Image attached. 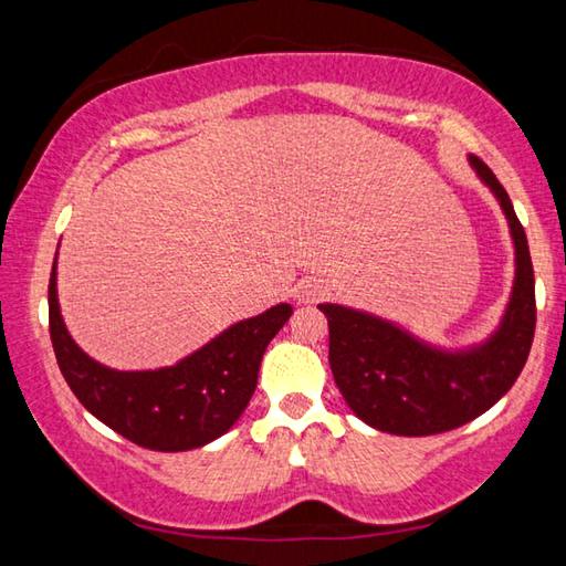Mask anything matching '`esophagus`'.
<instances>
[{"label": "esophagus", "mask_w": 566, "mask_h": 566, "mask_svg": "<svg viewBox=\"0 0 566 566\" xmlns=\"http://www.w3.org/2000/svg\"><path fill=\"white\" fill-rule=\"evenodd\" d=\"M324 294H327V284L319 280H304L296 284V302H302V304L319 302Z\"/></svg>", "instance_id": "esophagus-1"}]
</instances>
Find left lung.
I'll return each mask as SVG.
<instances>
[{
    "instance_id": "left-lung-1",
    "label": "left lung",
    "mask_w": 566,
    "mask_h": 566,
    "mask_svg": "<svg viewBox=\"0 0 566 566\" xmlns=\"http://www.w3.org/2000/svg\"><path fill=\"white\" fill-rule=\"evenodd\" d=\"M510 224L514 284L500 327L479 344L444 349L399 324L342 304H319L329 322V367L349 409L379 432L427 437L457 429L494 407L530 357L536 306L524 227L494 171L469 155Z\"/></svg>"
}]
</instances>
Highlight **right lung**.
Returning a JSON list of instances; mask_svg holds the SVG:
<instances>
[{
    "label": "right lung",
    "instance_id": "obj_1",
    "mask_svg": "<svg viewBox=\"0 0 566 566\" xmlns=\"http://www.w3.org/2000/svg\"><path fill=\"white\" fill-rule=\"evenodd\" d=\"M290 304L227 327L171 367L124 371L92 359L72 339L56 296V256L50 276V334L66 385L90 415L129 442L155 452H187L232 429L256 389L266 344Z\"/></svg>",
    "mask_w": 566,
    "mask_h": 566
}]
</instances>
